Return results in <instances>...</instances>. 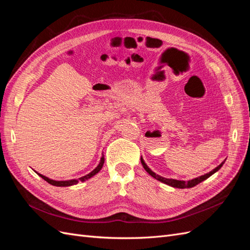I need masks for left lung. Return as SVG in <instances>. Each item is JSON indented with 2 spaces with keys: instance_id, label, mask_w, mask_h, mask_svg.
<instances>
[{
  "instance_id": "1",
  "label": "left lung",
  "mask_w": 250,
  "mask_h": 250,
  "mask_svg": "<svg viewBox=\"0 0 250 250\" xmlns=\"http://www.w3.org/2000/svg\"><path fill=\"white\" fill-rule=\"evenodd\" d=\"M141 163H142V165H143L144 169H145V170L150 174L151 176L154 177V178L157 179L158 181H161V183H163V184H166V185H168V186H170V187L177 188H188L195 187L196 185L200 184L201 181L208 179L209 176L213 175V174L216 173L218 170H220L221 167L223 166V164H224V162H222L220 165L218 166V167H216L214 170H211L210 172H208V173H207V174H204V175H201V176H199V177H196V178L191 179V180H188V181H185V180H177V179L166 178V177L160 176V175H158V174L154 173L152 170H151V169L148 167V166L146 165V163L144 162L142 156H141Z\"/></svg>"
}]
</instances>
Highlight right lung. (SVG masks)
Listing matches in <instances>:
<instances>
[{"instance_id":"add662e5","label":"right lung","mask_w":250,"mask_h":250,"mask_svg":"<svg viewBox=\"0 0 250 250\" xmlns=\"http://www.w3.org/2000/svg\"><path fill=\"white\" fill-rule=\"evenodd\" d=\"M103 164H104V155L102 154V157H101V160H100L99 165H98L97 167H96L92 172L88 173V174H86V175H84V176H82V177L78 178V179H70V180H53V179H50V178H49V177H47V176L42 175V174H40V173H37V172H36V173L39 174V175H40L42 179L46 180L47 183H49V184H50V185H52V186H55V187H70V186L77 185V184L79 183V181H85V180L89 179L90 177H93L94 175H96V174L102 169V167H103Z\"/></svg>"}]
</instances>
